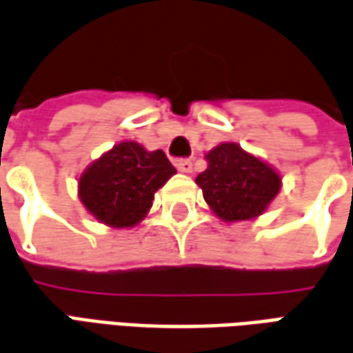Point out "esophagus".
Wrapping results in <instances>:
<instances>
[{
	"label": "esophagus",
	"instance_id": "esophagus-1",
	"mask_svg": "<svg viewBox=\"0 0 353 353\" xmlns=\"http://www.w3.org/2000/svg\"><path fill=\"white\" fill-rule=\"evenodd\" d=\"M176 169L181 172H192L194 171V163H192V159H176Z\"/></svg>",
	"mask_w": 353,
	"mask_h": 353
}]
</instances>
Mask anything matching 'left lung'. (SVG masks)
<instances>
[{
  "instance_id": "obj_1",
  "label": "left lung",
  "mask_w": 353,
  "mask_h": 353,
  "mask_svg": "<svg viewBox=\"0 0 353 353\" xmlns=\"http://www.w3.org/2000/svg\"><path fill=\"white\" fill-rule=\"evenodd\" d=\"M208 169L196 176L211 211L227 223L261 215L281 190V174L234 142L205 155Z\"/></svg>"
}]
</instances>
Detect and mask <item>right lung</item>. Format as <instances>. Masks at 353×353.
<instances>
[{"label": "right lung", "instance_id": "1", "mask_svg": "<svg viewBox=\"0 0 353 353\" xmlns=\"http://www.w3.org/2000/svg\"><path fill=\"white\" fill-rule=\"evenodd\" d=\"M174 172L161 150L148 152L136 142H121L82 172L80 201L109 227H134L148 215L153 194Z\"/></svg>", "mask_w": 353, "mask_h": 353}]
</instances>
